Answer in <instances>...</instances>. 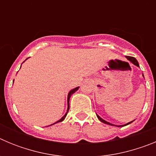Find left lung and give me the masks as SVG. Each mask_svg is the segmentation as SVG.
Returning a JSON list of instances; mask_svg holds the SVG:
<instances>
[{"label":"left lung","instance_id":"8db88e82","mask_svg":"<svg viewBox=\"0 0 156 156\" xmlns=\"http://www.w3.org/2000/svg\"><path fill=\"white\" fill-rule=\"evenodd\" d=\"M126 58H127L128 60H129V61H130V62H131L133 63V65H135V66H139L138 62L137 61V59L135 58H133V57H130V56H126ZM97 117H98V119H99V120L101 121V122H104V123H105V124L111 125V126H115V125H114V124H112V123H110V122H107V121H105V120H104V119H101V117L99 116L98 115H97ZM132 122H133V121H131V122H128V123H126V124H125V125H121V126H119V127H121V126H126V125L129 124V123H131Z\"/></svg>","mask_w":156,"mask_h":156}]
</instances>
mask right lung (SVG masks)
<instances>
[{
	"mask_svg": "<svg viewBox=\"0 0 156 156\" xmlns=\"http://www.w3.org/2000/svg\"><path fill=\"white\" fill-rule=\"evenodd\" d=\"M78 89H79V87H77L74 88V89H73V90H70L69 92V94H68V98H67V104H68V108H67V112H66V113L65 114V115H64V116H62V117L61 119H59L58 121H57V122H55V123H53V124H51V125L55 124V123H57V122H62V121H63V120H64V119H65V118H66V115H67V112H69V99H70V97H71V95L73 94H74V93H75V92L76 91V90H78ZM51 125H50V126H51Z\"/></svg>",
	"mask_w": 156,
	"mask_h": 156,
	"instance_id": "obj_1",
	"label": "right lung"
}]
</instances>
